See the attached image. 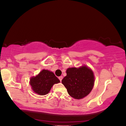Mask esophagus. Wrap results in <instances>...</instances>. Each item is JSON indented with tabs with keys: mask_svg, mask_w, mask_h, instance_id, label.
<instances>
[{
	"mask_svg": "<svg viewBox=\"0 0 126 126\" xmlns=\"http://www.w3.org/2000/svg\"><path fill=\"white\" fill-rule=\"evenodd\" d=\"M59 80H60L61 81H61H62V79H63V77L62 76H60V77H59Z\"/></svg>",
	"mask_w": 126,
	"mask_h": 126,
	"instance_id": "1",
	"label": "esophagus"
}]
</instances>
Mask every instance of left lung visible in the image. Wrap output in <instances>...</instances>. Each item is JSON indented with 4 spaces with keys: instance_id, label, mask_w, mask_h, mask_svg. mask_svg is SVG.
<instances>
[{
    "instance_id": "left-lung-1",
    "label": "left lung",
    "mask_w": 126,
    "mask_h": 126,
    "mask_svg": "<svg viewBox=\"0 0 126 126\" xmlns=\"http://www.w3.org/2000/svg\"><path fill=\"white\" fill-rule=\"evenodd\" d=\"M66 73L62 83L72 97L80 99L89 94L94 84V74L90 68L86 65L69 68Z\"/></svg>"
}]
</instances>
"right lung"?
I'll use <instances>...</instances> for the list:
<instances>
[{"label":"right lung","mask_w":126,"mask_h":126,"mask_svg":"<svg viewBox=\"0 0 126 126\" xmlns=\"http://www.w3.org/2000/svg\"><path fill=\"white\" fill-rule=\"evenodd\" d=\"M60 80L52 72L43 69L35 77H32L30 80V84L33 91L39 95H46L49 92L54 84Z\"/></svg>","instance_id":"add662e5"}]
</instances>
